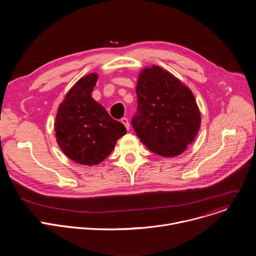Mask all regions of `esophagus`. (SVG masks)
Wrapping results in <instances>:
<instances>
[{
    "instance_id": "34e87169",
    "label": "esophagus",
    "mask_w": 256,
    "mask_h": 256,
    "mask_svg": "<svg viewBox=\"0 0 256 256\" xmlns=\"http://www.w3.org/2000/svg\"><path fill=\"white\" fill-rule=\"evenodd\" d=\"M122 122L124 124V126L126 128V130H130V122H128V120L126 118H122Z\"/></svg>"
}]
</instances>
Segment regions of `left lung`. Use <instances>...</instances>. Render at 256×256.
<instances>
[{
  "label": "left lung",
  "instance_id": "obj_1",
  "mask_svg": "<svg viewBox=\"0 0 256 256\" xmlns=\"http://www.w3.org/2000/svg\"><path fill=\"white\" fill-rule=\"evenodd\" d=\"M136 91L138 108L132 126L140 142L163 157L184 153L200 126L192 92L157 66L142 70Z\"/></svg>",
  "mask_w": 256,
  "mask_h": 256
}]
</instances>
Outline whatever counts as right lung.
Instances as JSON below:
<instances>
[{
  "mask_svg": "<svg viewBox=\"0 0 256 256\" xmlns=\"http://www.w3.org/2000/svg\"><path fill=\"white\" fill-rule=\"evenodd\" d=\"M97 79L96 74L81 78L60 105L54 122L62 152L72 161L89 166L107 158L116 140L126 134V126L92 98Z\"/></svg>",
  "mask_w": 256,
  "mask_h": 256,
  "instance_id": "right-lung-1",
  "label": "right lung"
}]
</instances>
